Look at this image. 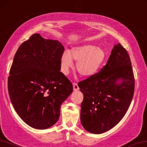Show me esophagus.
Listing matches in <instances>:
<instances>
[{"label":"esophagus","mask_w":147,"mask_h":147,"mask_svg":"<svg viewBox=\"0 0 147 147\" xmlns=\"http://www.w3.org/2000/svg\"><path fill=\"white\" fill-rule=\"evenodd\" d=\"M73 87H74V91H78V90H79V87H78V83H73Z\"/></svg>","instance_id":"1"}]
</instances>
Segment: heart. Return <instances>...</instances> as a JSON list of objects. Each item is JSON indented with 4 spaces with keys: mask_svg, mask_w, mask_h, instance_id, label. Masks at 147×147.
Instances as JSON below:
<instances>
[{
    "mask_svg": "<svg viewBox=\"0 0 147 147\" xmlns=\"http://www.w3.org/2000/svg\"><path fill=\"white\" fill-rule=\"evenodd\" d=\"M106 53L101 48L92 45L76 47L69 54L64 53L61 58V66L64 74H68L73 67L72 61L77 63L78 73L84 77L91 76L98 71L105 60Z\"/></svg>",
    "mask_w": 147,
    "mask_h": 147,
    "instance_id": "heart-1",
    "label": "heart"
}]
</instances>
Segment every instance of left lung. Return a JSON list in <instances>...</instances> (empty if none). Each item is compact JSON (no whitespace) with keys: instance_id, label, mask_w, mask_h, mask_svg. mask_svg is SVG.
Wrapping results in <instances>:
<instances>
[{"instance_id":"left-lung-1","label":"left lung","mask_w":147,"mask_h":147,"mask_svg":"<svg viewBox=\"0 0 147 147\" xmlns=\"http://www.w3.org/2000/svg\"><path fill=\"white\" fill-rule=\"evenodd\" d=\"M78 86L83 94V127L100 134L116 126L127 112L134 94V74L126 49L119 43L115 45L107 64Z\"/></svg>"}]
</instances>
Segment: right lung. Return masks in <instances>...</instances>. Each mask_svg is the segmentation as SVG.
Returning <instances> with one entry per match:
<instances>
[{"mask_svg": "<svg viewBox=\"0 0 147 147\" xmlns=\"http://www.w3.org/2000/svg\"><path fill=\"white\" fill-rule=\"evenodd\" d=\"M64 47L59 41L33 34L20 45L8 80L13 108L25 123L45 129L57 122L60 107L73 85L60 70Z\"/></svg>", "mask_w": 147, "mask_h": 147, "instance_id": "obj_1", "label": "right lung"}]
</instances>
